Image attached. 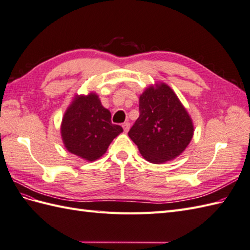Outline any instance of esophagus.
Listing matches in <instances>:
<instances>
[{"instance_id": "1", "label": "esophagus", "mask_w": 250, "mask_h": 250, "mask_svg": "<svg viewBox=\"0 0 250 250\" xmlns=\"http://www.w3.org/2000/svg\"><path fill=\"white\" fill-rule=\"evenodd\" d=\"M123 127H124L125 132H127V131L130 130V124H129V123H125V124H123Z\"/></svg>"}]
</instances>
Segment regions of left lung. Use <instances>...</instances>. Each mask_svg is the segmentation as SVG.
Instances as JSON below:
<instances>
[{
    "label": "left lung",
    "mask_w": 250,
    "mask_h": 250,
    "mask_svg": "<svg viewBox=\"0 0 250 250\" xmlns=\"http://www.w3.org/2000/svg\"><path fill=\"white\" fill-rule=\"evenodd\" d=\"M129 136L146 161L162 164L178 156L193 136V125L174 92L165 83L139 98V117Z\"/></svg>",
    "instance_id": "1"
}]
</instances>
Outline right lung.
<instances>
[{"label": "right lung", "mask_w": 250, "mask_h": 250, "mask_svg": "<svg viewBox=\"0 0 250 250\" xmlns=\"http://www.w3.org/2000/svg\"><path fill=\"white\" fill-rule=\"evenodd\" d=\"M121 132L123 127L112 124L110 111L101 105L95 94L77 97L64 114L61 125L66 149L88 162L104 155Z\"/></svg>", "instance_id": "obj_1"}]
</instances>
